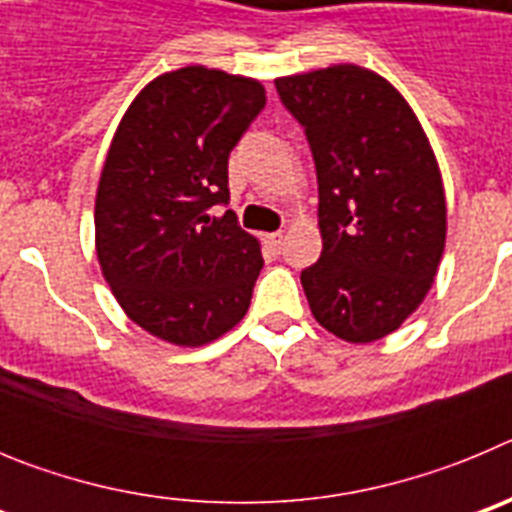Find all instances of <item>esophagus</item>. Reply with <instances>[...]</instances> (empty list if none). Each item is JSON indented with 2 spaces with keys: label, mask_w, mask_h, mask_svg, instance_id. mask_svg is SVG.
<instances>
[{
  "label": "esophagus",
  "mask_w": 512,
  "mask_h": 512,
  "mask_svg": "<svg viewBox=\"0 0 512 512\" xmlns=\"http://www.w3.org/2000/svg\"><path fill=\"white\" fill-rule=\"evenodd\" d=\"M282 241H284V233H266L264 235V243L271 248V251H279Z\"/></svg>",
  "instance_id": "obj_1"
}]
</instances>
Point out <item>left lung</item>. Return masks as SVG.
<instances>
[{
	"label": "left lung",
	"mask_w": 512,
	"mask_h": 512,
	"mask_svg": "<svg viewBox=\"0 0 512 512\" xmlns=\"http://www.w3.org/2000/svg\"><path fill=\"white\" fill-rule=\"evenodd\" d=\"M274 84L318 171L323 253L300 277L312 315L348 343L379 341L418 310L441 264L436 153L405 97L364 66L336 63Z\"/></svg>",
	"instance_id": "left-lung-1"
}]
</instances>
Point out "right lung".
<instances>
[{"mask_svg": "<svg viewBox=\"0 0 512 512\" xmlns=\"http://www.w3.org/2000/svg\"><path fill=\"white\" fill-rule=\"evenodd\" d=\"M264 84L207 66L148 81L122 115L94 202L102 277L130 320L174 346L241 323L264 259L225 205L228 156L264 110Z\"/></svg>", "mask_w": 512, "mask_h": 512, "instance_id": "obj_1", "label": "right lung"}]
</instances>
